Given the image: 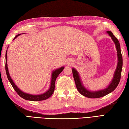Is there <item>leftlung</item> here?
<instances>
[{
  "label": "left lung",
  "instance_id": "1",
  "mask_svg": "<svg viewBox=\"0 0 129 129\" xmlns=\"http://www.w3.org/2000/svg\"><path fill=\"white\" fill-rule=\"evenodd\" d=\"M107 33L109 34V35L111 36L113 42L115 44L116 50H117V57H118V62H117V67H116V71L115 72V74H114L113 79L112 80L111 84L109 85L108 87L106 89L101 90H98V91H91L88 90L86 89L85 87L83 85H82L81 79H80V75L79 74L78 72L77 71V70L76 69H74V68L72 69L73 76H74L77 89L78 90L79 93L81 94H82V95L87 97V98H101V97H103L104 96L106 95L110 94L116 88V87L117 86L120 81L121 76V71H122V54H121L120 45V43H119L118 39L113 35V34L111 31H107Z\"/></svg>",
  "mask_w": 129,
  "mask_h": 129
}]
</instances>
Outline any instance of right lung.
I'll list each match as a JSON object with an SVG mask.
<instances>
[{"instance_id":"right-lung-1","label":"right lung","mask_w":129,"mask_h":129,"mask_svg":"<svg viewBox=\"0 0 129 129\" xmlns=\"http://www.w3.org/2000/svg\"><path fill=\"white\" fill-rule=\"evenodd\" d=\"M21 34H18L15 36V38L13 39V40L15 39L18 36L20 35ZM64 69V67H62L59 68V69H58L55 70L54 71L52 72V79H51V83H50V88L49 89L48 91H47L45 93L39 94V95H33V94H30L28 93H24L22 91H21L20 89H19L18 87L16 86V85L14 84L13 80L11 79L10 76V75L9 74L8 71V65H7V50L6 52V71L7 74V77H8V79L11 84L12 86H13V89H14L17 93L19 96H20L21 98H23L24 99H26V100L28 101H44L45 100L48 98H49L50 96L53 94V92L54 91L55 89V80H56L57 77H58V75Z\"/></svg>"}]
</instances>
